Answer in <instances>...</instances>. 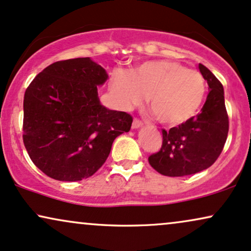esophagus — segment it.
Here are the masks:
<instances>
[{"mask_svg": "<svg viewBox=\"0 0 251 251\" xmlns=\"http://www.w3.org/2000/svg\"><path fill=\"white\" fill-rule=\"evenodd\" d=\"M143 126V123L141 122L140 120H137V119H135L134 120V122H132V129H138V128H141V126Z\"/></svg>", "mask_w": 251, "mask_h": 251, "instance_id": "34e87169", "label": "esophagus"}]
</instances>
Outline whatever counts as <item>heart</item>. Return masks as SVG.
Wrapping results in <instances>:
<instances>
[{
	"label": "heart",
	"instance_id": "1",
	"mask_svg": "<svg viewBox=\"0 0 251 251\" xmlns=\"http://www.w3.org/2000/svg\"><path fill=\"white\" fill-rule=\"evenodd\" d=\"M111 89L121 107L149 106L160 123L179 126L197 115L206 97V82L197 71L171 60H151L131 72L116 71Z\"/></svg>",
	"mask_w": 251,
	"mask_h": 251
}]
</instances>
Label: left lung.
<instances>
[{
	"label": "left lung",
	"mask_w": 251,
	"mask_h": 251,
	"mask_svg": "<svg viewBox=\"0 0 251 251\" xmlns=\"http://www.w3.org/2000/svg\"><path fill=\"white\" fill-rule=\"evenodd\" d=\"M209 93L201 113L187 122L163 130V144L149 163L160 175L182 177L213 165L224 149L229 129L224 86L211 71L199 65Z\"/></svg>",
	"instance_id": "left-lung-1"
}]
</instances>
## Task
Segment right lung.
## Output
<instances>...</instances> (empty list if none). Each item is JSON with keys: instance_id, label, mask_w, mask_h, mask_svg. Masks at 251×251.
<instances>
[{"instance_id": "obj_1", "label": "right lung", "mask_w": 251, "mask_h": 251, "mask_svg": "<svg viewBox=\"0 0 251 251\" xmlns=\"http://www.w3.org/2000/svg\"><path fill=\"white\" fill-rule=\"evenodd\" d=\"M106 70L91 58L51 64L24 94L23 142L31 160L46 176L78 181L103 165L117 136L128 132L132 117L102 106L98 86Z\"/></svg>"}]
</instances>
